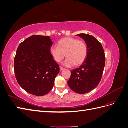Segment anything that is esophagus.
<instances>
[{
	"mask_svg": "<svg viewBox=\"0 0 128 128\" xmlns=\"http://www.w3.org/2000/svg\"><path fill=\"white\" fill-rule=\"evenodd\" d=\"M60 70H64V68L62 67H60Z\"/></svg>",
	"mask_w": 128,
	"mask_h": 128,
	"instance_id": "1",
	"label": "esophagus"
}]
</instances>
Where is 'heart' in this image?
<instances>
[{
	"mask_svg": "<svg viewBox=\"0 0 128 128\" xmlns=\"http://www.w3.org/2000/svg\"><path fill=\"white\" fill-rule=\"evenodd\" d=\"M58 45L52 46L50 48V53L57 62H61L66 56L67 58L64 62L65 66H79L86 59L88 46L83 40L76 38L65 37L58 42Z\"/></svg>",
	"mask_w": 128,
	"mask_h": 128,
	"instance_id": "b5f03b06",
	"label": "heart"
}]
</instances>
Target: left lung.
Listing matches in <instances>:
<instances>
[{
	"label": "left lung",
	"instance_id": "1",
	"mask_svg": "<svg viewBox=\"0 0 128 128\" xmlns=\"http://www.w3.org/2000/svg\"><path fill=\"white\" fill-rule=\"evenodd\" d=\"M86 42L88 49L86 60L79 68L72 70L68 85L77 94H85L94 90L102 80L105 55L102 44L88 34H77Z\"/></svg>",
	"mask_w": 128,
	"mask_h": 128
}]
</instances>
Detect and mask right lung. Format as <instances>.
I'll return each mask as SVG.
<instances>
[{
	"label": "right lung",
	"instance_id": "obj_1",
	"mask_svg": "<svg viewBox=\"0 0 128 128\" xmlns=\"http://www.w3.org/2000/svg\"><path fill=\"white\" fill-rule=\"evenodd\" d=\"M53 42L49 36L33 35L19 45L14 58L15 75L18 84L29 94H48L60 72L50 53Z\"/></svg>",
	"mask_w": 128,
	"mask_h": 128
}]
</instances>
